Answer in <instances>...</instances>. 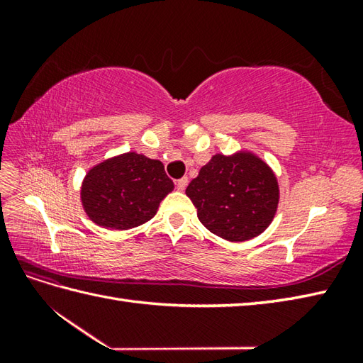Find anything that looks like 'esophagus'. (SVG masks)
Here are the masks:
<instances>
[{
	"label": "esophagus",
	"instance_id": "esophagus-1",
	"mask_svg": "<svg viewBox=\"0 0 363 363\" xmlns=\"http://www.w3.org/2000/svg\"><path fill=\"white\" fill-rule=\"evenodd\" d=\"M187 184H189V179L187 177H181V179H177L176 181V187H177V190H186V187H187Z\"/></svg>",
	"mask_w": 363,
	"mask_h": 363
}]
</instances>
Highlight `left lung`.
<instances>
[{
	"instance_id": "obj_1",
	"label": "left lung",
	"mask_w": 363,
	"mask_h": 363,
	"mask_svg": "<svg viewBox=\"0 0 363 363\" xmlns=\"http://www.w3.org/2000/svg\"><path fill=\"white\" fill-rule=\"evenodd\" d=\"M198 218L212 234L245 242L269 226L279 203L274 173L252 152L215 154L186 189Z\"/></svg>"
}]
</instances>
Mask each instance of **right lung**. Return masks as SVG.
<instances>
[{"instance_id": "obj_1", "label": "right lung", "mask_w": 363, "mask_h": 363, "mask_svg": "<svg viewBox=\"0 0 363 363\" xmlns=\"http://www.w3.org/2000/svg\"><path fill=\"white\" fill-rule=\"evenodd\" d=\"M173 187L160 160L126 152L89 169L81 201L98 226L125 230L151 220Z\"/></svg>"}]
</instances>
